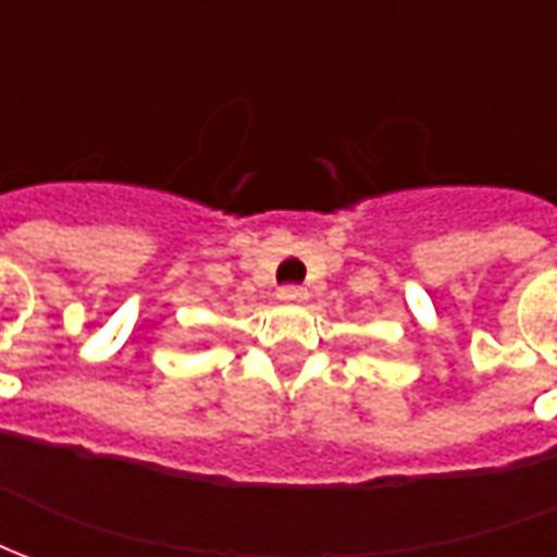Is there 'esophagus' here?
Returning a JSON list of instances; mask_svg holds the SVG:
<instances>
[{
	"instance_id": "1",
	"label": "esophagus",
	"mask_w": 557,
	"mask_h": 557,
	"mask_svg": "<svg viewBox=\"0 0 557 557\" xmlns=\"http://www.w3.org/2000/svg\"><path fill=\"white\" fill-rule=\"evenodd\" d=\"M278 299H282V302H294V306H299V302H306L308 299V290L306 287H299V284H284L282 290H278Z\"/></svg>"
}]
</instances>
